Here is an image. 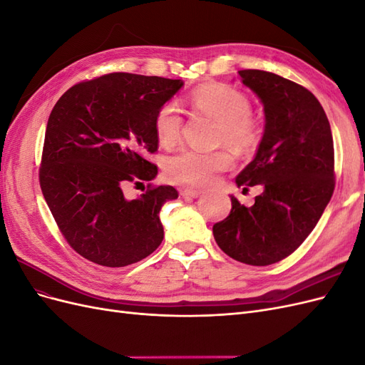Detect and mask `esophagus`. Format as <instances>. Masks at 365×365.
Instances as JSON below:
<instances>
[{"label":"esophagus","instance_id":"esophagus-1","mask_svg":"<svg viewBox=\"0 0 365 365\" xmlns=\"http://www.w3.org/2000/svg\"><path fill=\"white\" fill-rule=\"evenodd\" d=\"M201 190H195V189H182L181 195L184 197H200L201 196Z\"/></svg>","mask_w":365,"mask_h":365}]
</instances>
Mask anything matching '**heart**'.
<instances>
[{"label":"heart","mask_w":365,"mask_h":365,"mask_svg":"<svg viewBox=\"0 0 365 365\" xmlns=\"http://www.w3.org/2000/svg\"><path fill=\"white\" fill-rule=\"evenodd\" d=\"M192 105L219 123V143L239 153L251 152L260 141L259 121L252 117L250 98L236 88L225 83L202 85L192 93ZM182 114L178 105L164 103L155 115V134L164 148H172L181 138ZM231 155L225 150L200 152L181 150L165 163L168 176L180 184L208 185L216 175L231 165Z\"/></svg>","instance_id":"obj_1"}]
</instances>
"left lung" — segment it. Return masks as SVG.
<instances>
[{
	"mask_svg": "<svg viewBox=\"0 0 365 365\" xmlns=\"http://www.w3.org/2000/svg\"><path fill=\"white\" fill-rule=\"evenodd\" d=\"M239 76L263 105L264 130L236 184L262 185V193L251 207L230 196L231 212L213 225V236L231 259L267 267L303 244L332 197L334 140L323 106L306 88L260 70Z\"/></svg>",
	"mask_w": 365,
	"mask_h": 365,
	"instance_id": "left-lung-1",
	"label": "left lung"
}]
</instances>
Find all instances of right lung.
Returning a JSON list of instances; mask_svg holds the SVG:
<instances>
[{"label": "right lung", "instance_id": "add662e5", "mask_svg": "<svg viewBox=\"0 0 365 365\" xmlns=\"http://www.w3.org/2000/svg\"><path fill=\"white\" fill-rule=\"evenodd\" d=\"M182 81L113 73L77 83L50 114L39 182L70 247L108 268L137 263L164 237L160 210L178 192L149 187L134 200L129 182L152 181L158 169L146 153L158 149L155 115Z\"/></svg>", "mask_w": 365, "mask_h": 365}]
</instances>
